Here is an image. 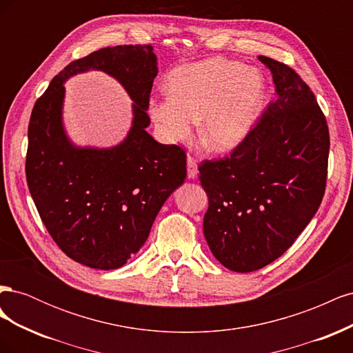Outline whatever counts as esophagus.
Segmentation results:
<instances>
[{"instance_id":"esophagus-1","label":"esophagus","mask_w":353,"mask_h":353,"mask_svg":"<svg viewBox=\"0 0 353 353\" xmlns=\"http://www.w3.org/2000/svg\"><path fill=\"white\" fill-rule=\"evenodd\" d=\"M197 174H199V170H197L196 160L191 156H188L187 157V175L190 179H194L197 176Z\"/></svg>"}]
</instances>
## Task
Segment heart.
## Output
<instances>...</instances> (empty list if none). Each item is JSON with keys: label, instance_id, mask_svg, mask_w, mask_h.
I'll use <instances>...</instances> for the list:
<instances>
[{"label": "heart", "instance_id": "1", "mask_svg": "<svg viewBox=\"0 0 353 353\" xmlns=\"http://www.w3.org/2000/svg\"><path fill=\"white\" fill-rule=\"evenodd\" d=\"M166 90L147 105L159 137L168 144L188 141L200 119V144L223 154L249 135L261 113L265 83L258 69L210 57L174 69Z\"/></svg>", "mask_w": 353, "mask_h": 353}]
</instances>
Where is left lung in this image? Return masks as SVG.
Here are the masks:
<instances>
[{"instance_id":"left-lung-1","label":"left lung","mask_w":353,"mask_h":353,"mask_svg":"<svg viewBox=\"0 0 353 353\" xmlns=\"http://www.w3.org/2000/svg\"><path fill=\"white\" fill-rule=\"evenodd\" d=\"M258 59L272 74L275 100L228 157L199 168L209 197L203 232L213 256L236 272L261 270L290 248L327 181L330 135L314 92L284 63Z\"/></svg>"}]
</instances>
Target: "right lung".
Masks as SVG:
<instances>
[{
  "mask_svg": "<svg viewBox=\"0 0 353 353\" xmlns=\"http://www.w3.org/2000/svg\"><path fill=\"white\" fill-rule=\"evenodd\" d=\"M91 70L116 79L133 100L130 131L112 148L77 146L62 122L65 81ZM157 72L152 46L101 48L54 77L30 114V196L59 248L94 270H117L131 259L143 248L163 203L185 181L183 148L160 144L145 131Z\"/></svg>",
  "mask_w": 353,
  "mask_h": 353,
  "instance_id": "1",
  "label": "right lung"
}]
</instances>
